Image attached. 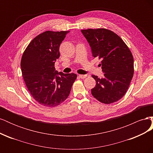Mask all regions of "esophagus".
<instances>
[{
  "label": "esophagus",
  "mask_w": 153,
  "mask_h": 153,
  "mask_svg": "<svg viewBox=\"0 0 153 153\" xmlns=\"http://www.w3.org/2000/svg\"><path fill=\"white\" fill-rule=\"evenodd\" d=\"M78 76H79L80 78H85L87 76V75H78Z\"/></svg>",
  "instance_id": "1"
}]
</instances>
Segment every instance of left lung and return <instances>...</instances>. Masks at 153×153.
I'll list each match as a JSON object with an SVG mask.
<instances>
[{
  "instance_id": "left-lung-1",
  "label": "left lung",
  "mask_w": 153,
  "mask_h": 153,
  "mask_svg": "<svg viewBox=\"0 0 153 153\" xmlns=\"http://www.w3.org/2000/svg\"><path fill=\"white\" fill-rule=\"evenodd\" d=\"M89 44L92 56L101 59L104 77L92 75L96 82L91 89L94 98L105 104L121 99L133 76V57L123 39L112 31L105 29L81 30Z\"/></svg>"
}]
</instances>
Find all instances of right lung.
I'll return each mask as SVG.
<instances>
[{
    "instance_id": "obj_1",
    "label": "right lung",
    "mask_w": 153,
    "mask_h": 153,
    "mask_svg": "<svg viewBox=\"0 0 153 153\" xmlns=\"http://www.w3.org/2000/svg\"><path fill=\"white\" fill-rule=\"evenodd\" d=\"M69 31H46L32 40L21 60L22 76L30 93L39 104L56 106L70 93L77 75L55 70L59 47Z\"/></svg>"
}]
</instances>
